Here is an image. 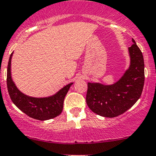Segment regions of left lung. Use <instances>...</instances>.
Here are the masks:
<instances>
[{
    "mask_svg": "<svg viewBox=\"0 0 156 156\" xmlns=\"http://www.w3.org/2000/svg\"><path fill=\"white\" fill-rule=\"evenodd\" d=\"M132 42L131 47H128L129 67L118 81L110 85L88 83L87 105L91 111L101 116H118L131 108L140 98L145 80L144 56L133 38Z\"/></svg>",
    "mask_w": 156,
    "mask_h": 156,
    "instance_id": "1",
    "label": "left lung"
}]
</instances>
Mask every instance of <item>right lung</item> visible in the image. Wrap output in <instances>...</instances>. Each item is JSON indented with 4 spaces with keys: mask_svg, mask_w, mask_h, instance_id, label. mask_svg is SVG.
I'll return each mask as SVG.
<instances>
[{
    "mask_svg": "<svg viewBox=\"0 0 156 156\" xmlns=\"http://www.w3.org/2000/svg\"><path fill=\"white\" fill-rule=\"evenodd\" d=\"M12 54L9 56L7 66L6 84L9 97L17 107L30 118L45 121L53 119L62 113L64 100L67 91L73 83H70L62 88L55 94L48 97L35 98L24 94L16 86L11 74V60Z\"/></svg>",
    "mask_w": 156,
    "mask_h": 156,
    "instance_id": "right-lung-1",
    "label": "right lung"
}]
</instances>
